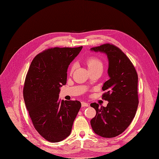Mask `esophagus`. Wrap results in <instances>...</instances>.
Wrapping results in <instances>:
<instances>
[{"label":"esophagus","mask_w":159,"mask_h":159,"mask_svg":"<svg viewBox=\"0 0 159 159\" xmlns=\"http://www.w3.org/2000/svg\"><path fill=\"white\" fill-rule=\"evenodd\" d=\"M81 104H82V107H88V106H89L88 103L84 102H82L81 103Z\"/></svg>","instance_id":"obj_1"}]
</instances>
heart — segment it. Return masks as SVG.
Instances as JSON below:
<instances>
[{
	"mask_svg": "<svg viewBox=\"0 0 159 159\" xmlns=\"http://www.w3.org/2000/svg\"><path fill=\"white\" fill-rule=\"evenodd\" d=\"M86 64L89 70H93V69L99 68V67H102V63L101 61L98 59L97 57H91L88 58L86 61ZM74 68H75V66L73 65L71 68V70L73 71Z\"/></svg>",
	"mask_w": 159,
	"mask_h": 159,
	"instance_id": "1",
	"label": "heart"
}]
</instances>
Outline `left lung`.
<instances>
[{"label": "left lung", "instance_id": "left-lung-1", "mask_svg": "<svg viewBox=\"0 0 159 159\" xmlns=\"http://www.w3.org/2000/svg\"><path fill=\"white\" fill-rule=\"evenodd\" d=\"M90 50L107 55L110 77L102 88L106 91L102 98L108 101L107 106L99 107L95 102L90 104L96 110L91 126L99 136L115 137L125 131L135 116L139 104L138 75L128 57L116 46L105 44Z\"/></svg>", "mask_w": 159, "mask_h": 159}]
</instances>
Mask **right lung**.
Segmentation results:
<instances>
[{
	"mask_svg": "<svg viewBox=\"0 0 159 159\" xmlns=\"http://www.w3.org/2000/svg\"><path fill=\"white\" fill-rule=\"evenodd\" d=\"M82 46L53 48L38 54L32 61L23 89L26 109L39 134L51 143H58L71 133L81 107L78 101L58 98L66 84L67 71Z\"/></svg>",
	"mask_w": 159,
	"mask_h": 159,
	"instance_id": "1",
	"label": "right lung"
}]
</instances>
